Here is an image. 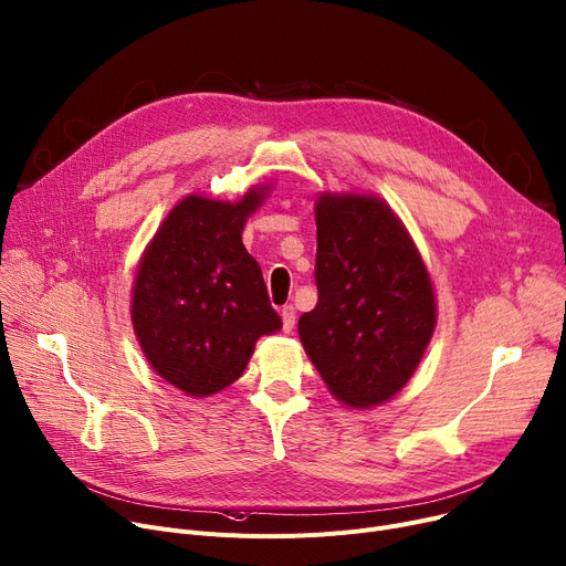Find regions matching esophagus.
<instances>
[{"instance_id": "1", "label": "esophagus", "mask_w": 566, "mask_h": 566, "mask_svg": "<svg viewBox=\"0 0 566 566\" xmlns=\"http://www.w3.org/2000/svg\"><path fill=\"white\" fill-rule=\"evenodd\" d=\"M281 319H283V331H285V334H290V331L294 328V319H296L294 308L292 306H283L281 308Z\"/></svg>"}]
</instances>
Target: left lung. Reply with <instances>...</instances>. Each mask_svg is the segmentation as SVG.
I'll use <instances>...</instances> for the list:
<instances>
[{"label": "left lung", "instance_id": "1", "mask_svg": "<svg viewBox=\"0 0 566 566\" xmlns=\"http://www.w3.org/2000/svg\"><path fill=\"white\" fill-rule=\"evenodd\" d=\"M315 223L317 306L298 317V338L340 402L381 405L405 388L434 334V287L381 198L326 191Z\"/></svg>", "mask_w": 566, "mask_h": 566}]
</instances>
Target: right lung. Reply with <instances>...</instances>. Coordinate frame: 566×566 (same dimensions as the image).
<instances>
[{
	"instance_id": "1",
	"label": "right lung",
	"mask_w": 566,
	"mask_h": 566,
	"mask_svg": "<svg viewBox=\"0 0 566 566\" xmlns=\"http://www.w3.org/2000/svg\"><path fill=\"white\" fill-rule=\"evenodd\" d=\"M268 187L240 201L191 193L169 212L144 251L132 290V326L150 368L191 397L242 377L260 336L283 326L260 264L242 244L249 214Z\"/></svg>"
}]
</instances>
